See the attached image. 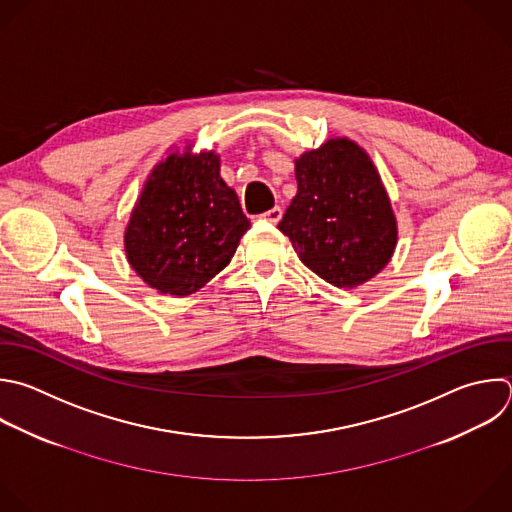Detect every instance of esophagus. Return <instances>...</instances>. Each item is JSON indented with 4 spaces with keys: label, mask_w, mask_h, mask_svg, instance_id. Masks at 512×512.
I'll list each match as a JSON object with an SVG mask.
<instances>
[{
    "label": "esophagus",
    "mask_w": 512,
    "mask_h": 512,
    "mask_svg": "<svg viewBox=\"0 0 512 512\" xmlns=\"http://www.w3.org/2000/svg\"><path fill=\"white\" fill-rule=\"evenodd\" d=\"M281 215H283L281 207H273V209L265 211V213L261 215V219H263V221H267V223H271V225H277V223H279V219H281Z\"/></svg>",
    "instance_id": "obj_1"
}]
</instances>
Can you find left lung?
Wrapping results in <instances>:
<instances>
[{
	"instance_id": "left-lung-1",
	"label": "left lung",
	"mask_w": 512,
	"mask_h": 512,
	"mask_svg": "<svg viewBox=\"0 0 512 512\" xmlns=\"http://www.w3.org/2000/svg\"><path fill=\"white\" fill-rule=\"evenodd\" d=\"M297 195L277 225L301 263L335 287L378 275L396 249V217L368 152L331 138L295 160Z\"/></svg>"
}]
</instances>
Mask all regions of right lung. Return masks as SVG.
<instances>
[{"label":"right lung","mask_w":512,"mask_h":512,"mask_svg":"<svg viewBox=\"0 0 512 512\" xmlns=\"http://www.w3.org/2000/svg\"><path fill=\"white\" fill-rule=\"evenodd\" d=\"M215 152H173L154 166L132 209L124 249L152 289L191 295L223 271L251 227L219 175Z\"/></svg>","instance_id":"add662e5"}]
</instances>
